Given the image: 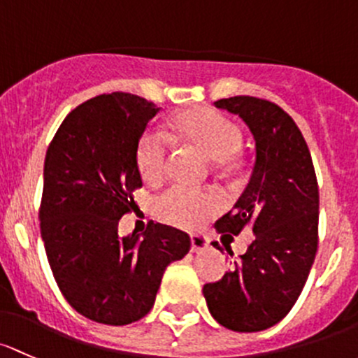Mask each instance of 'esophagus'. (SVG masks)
Returning a JSON list of instances; mask_svg holds the SVG:
<instances>
[{
  "mask_svg": "<svg viewBox=\"0 0 358 358\" xmlns=\"http://www.w3.org/2000/svg\"><path fill=\"white\" fill-rule=\"evenodd\" d=\"M208 247H209V240L206 238V236L192 235V252L201 254V252H204Z\"/></svg>",
  "mask_w": 358,
  "mask_h": 358,
  "instance_id": "obj_1",
  "label": "esophagus"
}]
</instances>
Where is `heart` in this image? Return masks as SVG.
I'll list each match as a JSON object with an SVG mask.
<instances>
[{"label":"heart","mask_w":358,"mask_h":358,"mask_svg":"<svg viewBox=\"0 0 358 358\" xmlns=\"http://www.w3.org/2000/svg\"><path fill=\"white\" fill-rule=\"evenodd\" d=\"M169 137L199 149L209 159L231 164L242 148L243 134L235 122L210 108H192L175 116ZM168 138L145 131L137 145V168L145 183H157L168 168ZM223 208L220 195L209 190L173 187L157 201V214L175 227L195 229Z\"/></svg>","instance_id":"heart-1"}]
</instances>
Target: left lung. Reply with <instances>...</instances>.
<instances>
[{
    "instance_id": "obj_1",
    "label": "left lung",
    "mask_w": 358,
    "mask_h": 358,
    "mask_svg": "<svg viewBox=\"0 0 358 358\" xmlns=\"http://www.w3.org/2000/svg\"><path fill=\"white\" fill-rule=\"evenodd\" d=\"M214 106L238 115L255 141L247 189L214 228L224 236L250 228L255 238L233 269L216 283L204 285L202 293L221 326L254 333L278 324L292 310L314 264L317 178L302 131L278 104L235 96ZM214 247L223 250L217 243Z\"/></svg>"
}]
</instances>
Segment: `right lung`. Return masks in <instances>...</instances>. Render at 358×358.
Returning a JSON list of instances; mask_svg holds the SVG:
<instances>
[{"instance_id": "add662e5", "label": "right lung", "mask_w": 358, "mask_h": 358, "mask_svg": "<svg viewBox=\"0 0 358 358\" xmlns=\"http://www.w3.org/2000/svg\"><path fill=\"white\" fill-rule=\"evenodd\" d=\"M159 108L127 92L69 113L44 159L39 220L59 292L90 321L125 326L152 308L169 262L190 250L182 229L150 221L142 240L118 235L142 187L137 145Z\"/></svg>"}]
</instances>
